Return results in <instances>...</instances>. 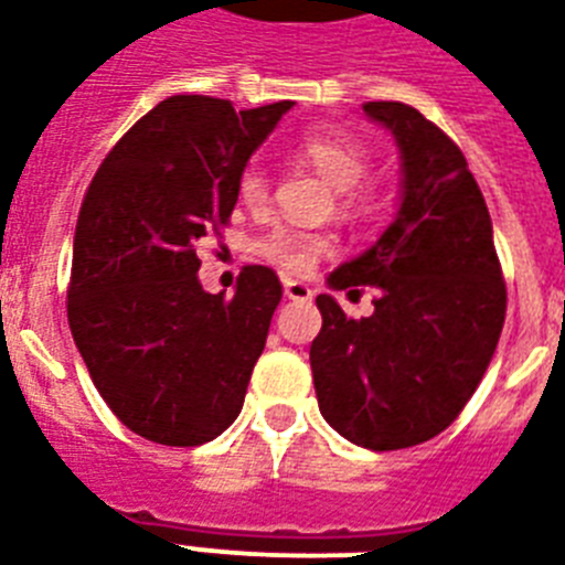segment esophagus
<instances>
[{
    "instance_id": "1",
    "label": "esophagus",
    "mask_w": 565,
    "mask_h": 565,
    "mask_svg": "<svg viewBox=\"0 0 565 565\" xmlns=\"http://www.w3.org/2000/svg\"><path fill=\"white\" fill-rule=\"evenodd\" d=\"M284 296H287V299H292V301H308L310 296H313V290H310L305 281H296V278H284Z\"/></svg>"
}]
</instances>
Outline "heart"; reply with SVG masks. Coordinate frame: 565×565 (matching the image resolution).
<instances>
[{
  "instance_id": "heart-1",
  "label": "heart",
  "mask_w": 565,
  "mask_h": 565,
  "mask_svg": "<svg viewBox=\"0 0 565 565\" xmlns=\"http://www.w3.org/2000/svg\"><path fill=\"white\" fill-rule=\"evenodd\" d=\"M299 152L305 161H310L322 175H326L337 190L358 188L366 172H370V149L363 140L334 126H317L308 128L299 137ZM237 199L248 211H260L269 202V175H266L264 163L248 161L237 175ZM354 195L349 193V202ZM255 252L269 264L281 266L284 273L301 275L308 273L310 266L317 264L319 257L328 252V237L313 234V231H299L290 225H278L269 234L257 239Z\"/></svg>"
}]
</instances>
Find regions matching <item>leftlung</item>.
Listing matches in <instances>:
<instances>
[{
	"label": "left lung",
	"instance_id": "1",
	"mask_svg": "<svg viewBox=\"0 0 565 565\" xmlns=\"http://www.w3.org/2000/svg\"><path fill=\"white\" fill-rule=\"evenodd\" d=\"M363 114L395 137L402 202L363 255L328 275L331 290L375 287V313L349 319L334 296H317L310 370L337 434L395 451L460 416L495 354L508 290L490 211L455 140L402 102H366Z\"/></svg>",
	"mask_w": 565,
	"mask_h": 565
}]
</instances>
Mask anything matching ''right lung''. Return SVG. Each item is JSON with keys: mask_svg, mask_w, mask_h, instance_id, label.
Here are the masks:
<instances>
[{"mask_svg": "<svg viewBox=\"0 0 565 565\" xmlns=\"http://www.w3.org/2000/svg\"><path fill=\"white\" fill-rule=\"evenodd\" d=\"M292 102L234 110L170 96L128 128L82 202L66 292L70 331L114 416L161 446H202L237 419L281 281L243 266L204 292L195 246L228 225L237 175Z\"/></svg>", "mask_w": 565, "mask_h": 565, "instance_id": "1", "label": "right lung"}]
</instances>
